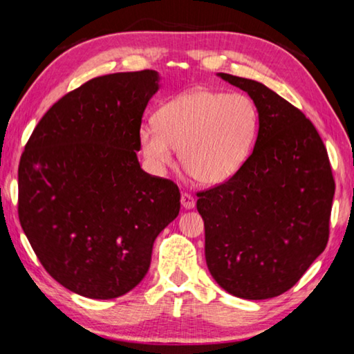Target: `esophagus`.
Returning <instances> with one entry per match:
<instances>
[{"label": "esophagus", "mask_w": 354, "mask_h": 354, "mask_svg": "<svg viewBox=\"0 0 354 354\" xmlns=\"http://www.w3.org/2000/svg\"><path fill=\"white\" fill-rule=\"evenodd\" d=\"M181 205L184 209H194L195 207V198L190 194L181 195Z\"/></svg>", "instance_id": "1"}]
</instances>
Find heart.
Segmentation results:
<instances>
[{"instance_id":"obj_1","label":"heart","mask_w":354,"mask_h":354,"mask_svg":"<svg viewBox=\"0 0 354 354\" xmlns=\"http://www.w3.org/2000/svg\"><path fill=\"white\" fill-rule=\"evenodd\" d=\"M259 128L254 101L243 93L194 88L179 93L142 124L139 142L156 173L179 160L196 183L217 185L241 170Z\"/></svg>"}]
</instances>
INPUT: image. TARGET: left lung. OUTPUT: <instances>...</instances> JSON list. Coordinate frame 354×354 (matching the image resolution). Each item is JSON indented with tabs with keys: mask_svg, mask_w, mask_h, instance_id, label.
<instances>
[{
	"mask_svg": "<svg viewBox=\"0 0 354 354\" xmlns=\"http://www.w3.org/2000/svg\"><path fill=\"white\" fill-rule=\"evenodd\" d=\"M217 76L254 101L259 131L241 170L198 194L206 263L231 295L273 298L295 286L326 247L335 189L331 165L301 111L261 82Z\"/></svg>",
	"mask_w": 354,
	"mask_h": 354,
	"instance_id": "8db88e82",
	"label": "left lung"
}]
</instances>
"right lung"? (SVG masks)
<instances>
[{"mask_svg": "<svg viewBox=\"0 0 354 354\" xmlns=\"http://www.w3.org/2000/svg\"><path fill=\"white\" fill-rule=\"evenodd\" d=\"M154 70L95 77L35 127L19 165V217L45 270L77 295L122 297L145 278L181 195L142 170L137 151Z\"/></svg>", "mask_w": 354, "mask_h": 354, "instance_id": "add662e5", "label": "right lung"}]
</instances>
